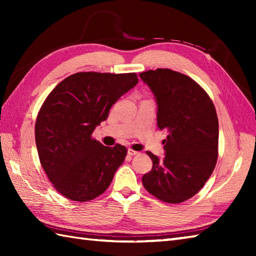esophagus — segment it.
Returning a JSON list of instances; mask_svg holds the SVG:
<instances>
[{
    "label": "esophagus",
    "instance_id": "obj_1",
    "mask_svg": "<svg viewBox=\"0 0 256 256\" xmlns=\"http://www.w3.org/2000/svg\"><path fill=\"white\" fill-rule=\"evenodd\" d=\"M128 155H131V156H134V155H140V152H138V150H132V148H128Z\"/></svg>",
    "mask_w": 256,
    "mask_h": 256
}]
</instances>
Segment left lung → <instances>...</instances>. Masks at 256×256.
Here are the masks:
<instances>
[{"mask_svg":"<svg viewBox=\"0 0 256 256\" xmlns=\"http://www.w3.org/2000/svg\"><path fill=\"white\" fill-rule=\"evenodd\" d=\"M140 77L157 102V126L168 133L165 158L146 152L153 168L144 188L168 204H180L204 187L218 160L219 123L208 94L188 76L170 69L148 70Z\"/></svg>","mask_w":256,"mask_h":256,"instance_id":"8db88e82","label":"left lung"}]
</instances>
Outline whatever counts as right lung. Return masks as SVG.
<instances>
[{
	"instance_id": "right-lung-1",
	"label": "right lung",
	"mask_w": 256,
	"mask_h": 256,
	"mask_svg": "<svg viewBox=\"0 0 256 256\" xmlns=\"http://www.w3.org/2000/svg\"><path fill=\"white\" fill-rule=\"evenodd\" d=\"M138 82L135 72H77L45 99L35 123L37 152L48 179L64 197L84 202L110 186L128 150L102 145L92 133Z\"/></svg>"
}]
</instances>
